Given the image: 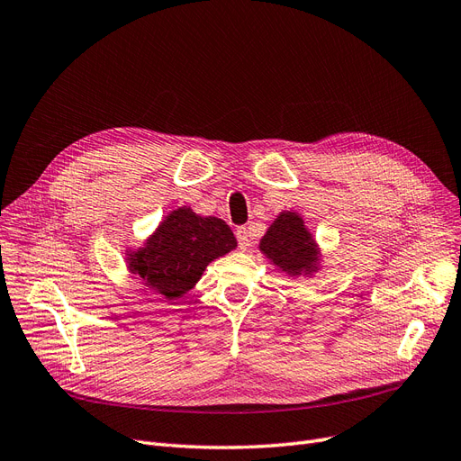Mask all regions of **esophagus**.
I'll return each mask as SVG.
<instances>
[{
  "mask_svg": "<svg viewBox=\"0 0 461 461\" xmlns=\"http://www.w3.org/2000/svg\"><path fill=\"white\" fill-rule=\"evenodd\" d=\"M235 237H237V243H240V249L247 250L250 245V231L245 226H241V228H237Z\"/></svg>",
  "mask_w": 461,
  "mask_h": 461,
  "instance_id": "1",
  "label": "esophagus"
}]
</instances>
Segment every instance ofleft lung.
<instances>
[{
  "instance_id": "8db88e82",
  "label": "left lung",
  "mask_w": 461,
  "mask_h": 461,
  "mask_svg": "<svg viewBox=\"0 0 461 461\" xmlns=\"http://www.w3.org/2000/svg\"><path fill=\"white\" fill-rule=\"evenodd\" d=\"M260 250L288 276L313 271L317 249L312 233L303 228V220L294 212H283L260 241Z\"/></svg>"
}]
</instances>
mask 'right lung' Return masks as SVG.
Listing matches in <instances>:
<instances>
[{"mask_svg":"<svg viewBox=\"0 0 461 461\" xmlns=\"http://www.w3.org/2000/svg\"><path fill=\"white\" fill-rule=\"evenodd\" d=\"M237 247L224 220L192 209L170 212L146 247L131 254L129 267L167 300H176L199 281L204 267Z\"/></svg>","mask_w":461,"mask_h":461,"instance_id":"obj_1","label":"right lung"}]
</instances>
